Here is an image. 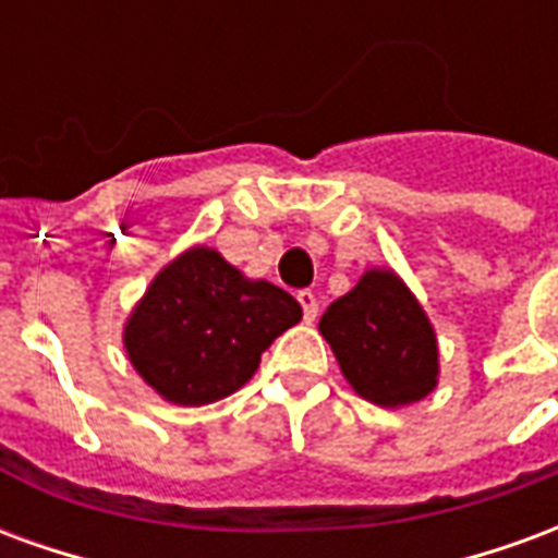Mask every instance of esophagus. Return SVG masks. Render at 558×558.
Wrapping results in <instances>:
<instances>
[{
  "label": "esophagus",
  "instance_id": "1",
  "mask_svg": "<svg viewBox=\"0 0 558 558\" xmlns=\"http://www.w3.org/2000/svg\"><path fill=\"white\" fill-rule=\"evenodd\" d=\"M295 299H299V304H302L304 319H307V323H314L316 314H319V302H316L314 292H311V290H299V295H295Z\"/></svg>",
  "mask_w": 558,
  "mask_h": 558
}]
</instances>
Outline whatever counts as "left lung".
Listing matches in <instances>:
<instances>
[{
  "label": "left lung",
  "mask_w": 558,
  "mask_h": 558,
  "mask_svg": "<svg viewBox=\"0 0 558 558\" xmlns=\"http://www.w3.org/2000/svg\"><path fill=\"white\" fill-rule=\"evenodd\" d=\"M350 386L376 407L427 398L439 374L430 319L395 271H367L319 319Z\"/></svg>",
  "instance_id": "left-lung-1"
}]
</instances>
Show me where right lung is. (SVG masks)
<instances>
[{"label":"right lung","instance_id":"1","mask_svg":"<svg viewBox=\"0 0 558 558\" xmlns=\"http://www.w3.org/2000/svg\"><path fill=\"white\" fill-rule=\"evenodd\" d=\"M302 304L268 280H247L218 251L194 247L151 280L125 328V350L158 395L203 407L242 388Z\"/></svg>","mask_w":558,"mask_h":558}]
</instances>
